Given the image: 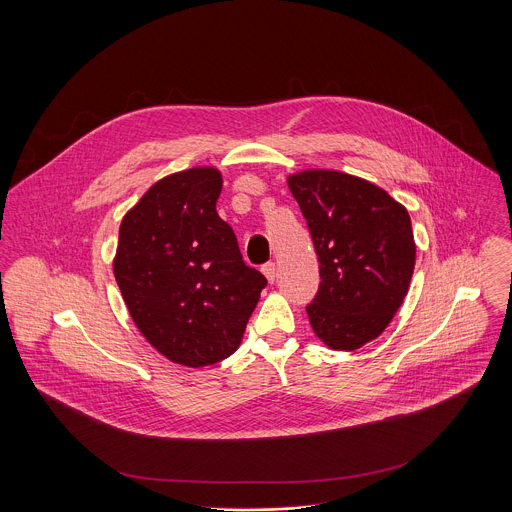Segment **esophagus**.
I'll return each mask as SVG.
<instances>
[{"instance_id": "1", "label": "esophagus", "mask_w": 512, "mask_h": 512, "mask_svg": "<svg viewBox=\"0 0 512 512\" xmlns=\"http://www.w3.org/2000/svg\"><path fill=\"white\" fill-rule=\"evenodd\" d=\"M276 272H278V268H276V264H274V262H268V264H264V266H262V274L266 276V280H268L270 284H274V280H276Z\"/></svg>"}]
</instances>
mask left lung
<instances>
[{
    "mask_svg": "<svg viewBox=\"0 0 512 512\" xmlns=\"http://www.w3.org/2000/svg\"><path fill=\"white\" fill-rule=\"evenodd\" d=\"M288 187L319 260L321 284L305 307L309 323L329 349H361L388 327L410 288V215L384 189L341 171H299Z\"/></svg>",
    "mask_w": 512,
    "mask_h": 512,
    "instance_id": "left-lung-1",
    "label": "left lung"
}]
</instances>
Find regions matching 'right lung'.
<instances>
[{"label": "right lung", "instance_id": "obj_1", "mask_svg": "<svg viewBox=\"0 0 512 512\" xmlns=\"http://www.w3.org/2000/svg\"><path fill=\"white\" fill-rule=\"evenodd\" d=\"M222 175L193 167L153 183L126 213L114 276L147 343L177 365L230 357L266 288L220 219Z\"/></svg>", "mask_w": 512, "mask_h": 512}]
</instances>
